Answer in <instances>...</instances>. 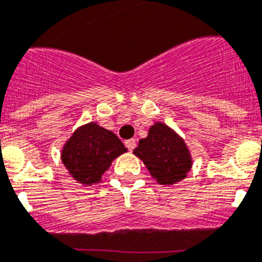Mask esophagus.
Returning <instances> with one entry per match:
<instances>
[{"mask_svg": "<svg viewBox=\"0 0 262 262\" xmlns=\"http://www.w3.org/2000/svg\"><path fill=\"white\" fill-rule=\"evenodd\" d=\"M125 145H126V147H128V149L132 151V150H133L134 147H136L137 142H136V140H134V138H130V140L125 141Z\"/></svg>", "mask_w": 262, "mask_h": 262, "instance_id": "esophagus-1", "label": "esophagus"}]
</instances>
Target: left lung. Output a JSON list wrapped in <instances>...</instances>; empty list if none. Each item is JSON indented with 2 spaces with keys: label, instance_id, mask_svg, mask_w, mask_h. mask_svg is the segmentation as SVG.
Returning a JSON list of instances; mask_svg holds the SVG:
<instances>
[{
  "label": "left lung",
  "instance_id": "obj_1",
  "mask_svg": "<svg viewBox=\"0 0 262 262\" xmlns=\"http://www.w3.org/2000/svg\"><path fill=\"white\" fill-rule=\"evenodd\" d=\"M133 153L145 163L159 185L170 186L181 182L192 166L185 140L163 122L150 126L147 137L140 140Z\"/></svg>",
  "mask_w": 262,
  "mask_h": 262
}]
</instances>
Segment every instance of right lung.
<instances>
[{
	"label": "right lung",
	"mask_w": 262,
	"mask_h": 262,
	"mask_svg": "<svg viewBox=\"0 0 262 262\" xmlns=\"http://www.w3.org/2000/svg\"><path fill=\"white\" fill-rule=\"evenodd\" d=\"M126 151L113 132L90 122L74 132L62 149V162L81 185H93L111 167L113 159Z\"/></svg>",
	"instance_id": "add662e5"
}]
</instances>
